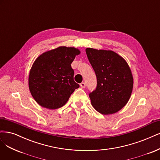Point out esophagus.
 <instances>
[{"label": "esophagus", "instance_id": "34e87169", "mask_svg": "<svg viewBox=\"0 0 160 160\" xmlns=\"http://www.w3.org/2000/svg\"><path fill=\"white\" fill-rule=\"evenodd\" d=\"M80 86H81L82 88H85V87H86L85 82H82L81 83H80Z\"/></svg>", "mask_w": 160, "mask_h": 160}]
</instances>
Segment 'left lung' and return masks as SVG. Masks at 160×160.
I'll use <instances>...</instances> for the list:
<instances>
[{"mask_svg": "<svg viewBox=\"0 0 160 160\" xmlns=\"http://www.w3.org/2000/svg\"><path fill=\"white\" fill-rule=\"evenodd\" d=\"M86 53L97 77L96 89L89 93L92 107L102 114L118 112L128 102L133 88L128 65L110 50L87 48Z\"/></svg>", "mask_w": 160, "mask_h": 160, "instance_id": "8db88e82", "label": "left lung"}]
</instances>
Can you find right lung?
Wrapping results in <instances>:
<instances>
[{
    "mask_svg": "<svg viewBox=\"0 0 160 160\" xmlns=\"http://www.w3.org/2000/svg\"><path fill=\"white\" fill-rule=\"evenodd\" d=\"M74 48L59 47L42 53L33 63L29 75V89L40 106L49 109L63 107L79 85L73 79L71 68L76 55Z\"/></svg>",
    "mask_w": 160,
    "mask_h": 160,
    "instance_id": "obj_1",
    "label": "right lung"
}]
</instances>
